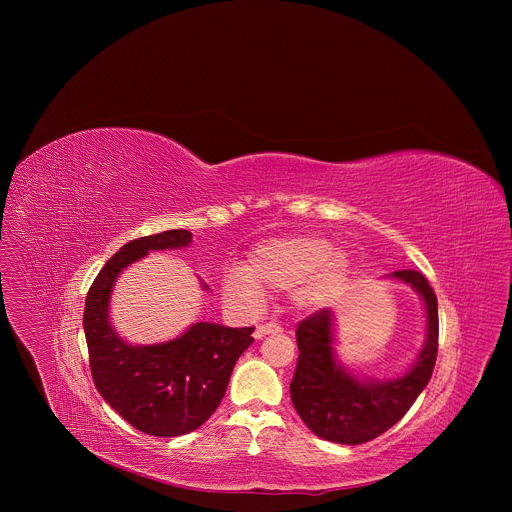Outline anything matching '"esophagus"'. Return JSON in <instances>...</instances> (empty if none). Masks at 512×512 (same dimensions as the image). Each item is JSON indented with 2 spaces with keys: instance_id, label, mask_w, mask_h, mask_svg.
<instances>
[{
  "instance_id": "34e87169",
  "label": "esophagus",
  "mask_w": 512,
  "mask_h": 512,
  "mask_svg": "<svg viewBox=\"0 0 512 512\" xmlns=\"http://www.w3.org/2000/svg\"><path fill=\"white\" fill-rule=\"evenodd\" d=\"M282 333V327L278 323H262L254 329V339H262L266 335H278Z\"/></svg>"
}]
</instances>
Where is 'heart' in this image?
Instances as JSON below:
<instances>
[{
    "label": "heart",
    "mask_w": 512,
    "mask_h": 512,
    "mask_svg": "<svg viewBox=\"0 0 512 512\" xmlns=\"http://www.w3.org/2000/svg\"><path fill=\"white\" fill-rule=\"evenodd\" d=\"M351 266L333 242L315 234H295L258 244L248 256V268L224 274V293L246 309H260L266 289L288 292L299 307L319 309L345 290Z\"/></svg>",
    "instance_id": "heart-1"
}]
</instances>
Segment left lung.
Segmentation results:
<instances>
[{
	"label": "left lung",
	"instance_id": "1",
	"mask_svg": "<svg viewBox=\"0 0 512 512\" xmlns=\"http://www.w3.org/2000/svg\"><path fill=\"white\" fill-rule=\"evenodd\" d=\"M388 278L410 286L424 299L426 341L404 374L396 378H359L335 357L331 309H321L297 325V366L290 394L305 426L319 438L359 445L390 430L428 386L438 357V299L416 270H398Z\"/></svg>",
	"mask_w": 512,
	"mask_h": 512
}]
</instances>
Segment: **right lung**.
I'll return each instance as SVG.
<instances>
[{"mask_svg":"<svg viewBox=\"0 0 512 512\" xmlns=\"http://www.w3.org/2000/svg\"><path fill=\"white\" fill-rule=\"evenodd\" d=\"M191 242L193 234L183 228L132 240L104 264L86 293L82 325L94 384L128 424L157 438L203 426L219 408L238 357L254 343V327L207 321L157 345H130L112 327L110 297L120 274L153 250ZM203 288L209 290L207 284Z\"/></svg>","mask_w":512,"mask_h":512,"instance_id":"1","label":"right lung"}]
</instances>
